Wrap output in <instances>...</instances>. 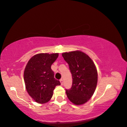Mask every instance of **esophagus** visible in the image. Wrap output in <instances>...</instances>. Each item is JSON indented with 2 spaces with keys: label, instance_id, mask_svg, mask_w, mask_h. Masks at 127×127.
<instances>
[{
  "label": "esophagus",
  "instance_id": "34e87169",
  "mask_svg": "<svg viewBox=\"0 0 127 127\" xmlns=\"http://www.w3.org/2000/svg\"><path fill=\"white\" fill-rule=\"evenodd\" d=\"M60 82H61V85H63V79H61V80H60Z\"/></svg>",
  "mask_w": 127,
  "mask_h": 127
}]
</instances>
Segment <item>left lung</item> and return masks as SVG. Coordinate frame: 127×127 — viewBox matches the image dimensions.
I'll return each instance as SVG.
<instances>
[{
	"label": "left lung",
	"instance_id": "1",
	"mask_svg": "<svg viewBox=\"0 0 127 127\" xmlns=\"http://www.w3.org/2000/svg\"><path fill=\"white\" fill-rule=\"evenodd\" d=\"M72 75L71 89L66 90V96L76 105L87 102L94 94L97 83V71L94 62L79 50L62 53Z\"/></svg>",
	"mask_w": 127,
	"mask_h": 127
}]
</instances>
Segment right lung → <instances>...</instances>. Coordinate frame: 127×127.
Here are the masks:
<instances>
[{
    "label": "right lung",
    "instance_id": "1",
    "mask_svg": "<svg viewBox=\"0 0 127 127\" xmlns=\"http://www.w3.org/2000/svg\"><path fill=\"white\" fill-rule=\"evenodd\" d=\"M58 53H40L28 62L24 70V81L28 94L35 101L45 104L50 100L53 91L61 85L54 78L51 66L58 57Z\"/></svg>",
    "mask_w": 127,
    "mask_h": 127
}]
</instances>
